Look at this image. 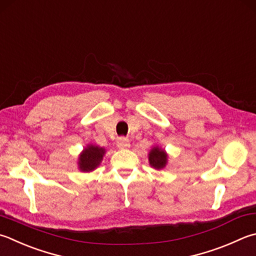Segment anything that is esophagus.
<instances>
[{"label":"esophagus","instance_id":"obj_1","mask_svg":"<svg viewBox=\"0 0 256 256\" xmlns=\"http://www.w3.org/2000/svg\"><path fill=\"white\" fill-rule=\"evenodd\" d=\"M117 147H118V148H120V149H124V148H128V147H130V142H129V139H127V138H124V137L119 138L118 140H117Z\"/></svg>","mask_w":256,"mask_h":256}]
</instances>
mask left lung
<instances>
[{"label":"left lung","instance_id":"1","mask_svg":"<svg viewBox=\"0 0 256 256\" xmlns=\"http://www.w3.org/2000/svg\"><path fill=\"white\" fill-rule=\"evenodd\" d=\"M167 154L164 149L159 148L158 146H155L152 148V150L148 154V160L149 165L155 170H162L166 166L167 164Z\"/></svg>","mask_w":256,"mask_h":256}]
</instances>
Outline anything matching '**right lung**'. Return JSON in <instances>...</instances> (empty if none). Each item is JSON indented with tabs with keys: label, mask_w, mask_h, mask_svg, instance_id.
<instances>
[{
	"label": "right lung",
	"mask_w": 256,
	"mask_h": 256,
	"mask_svg": "<svg viewBox=\"0 0 256 256\" xmlns=\"http://www.w3.org/2000/svg\"><path fill=\"white\" fill-rule=\"evenodd\" d=\"M104 154H106L104 148L94 146V144H88L79 156V162H78L79 170L84 172L94 170L96 168L100 165Z\"/></svg>",
	"instance_id": "obj_1"
}]
</instances>
